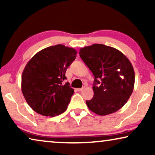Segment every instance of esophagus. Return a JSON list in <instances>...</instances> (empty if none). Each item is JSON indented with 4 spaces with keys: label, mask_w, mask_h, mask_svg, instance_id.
Returning a JSON list of instances; mask_svg holds the SVG:
<instances>
[{
    "label": "esophagus",
    "mask_w": 155,
    "mask_h": 155,
    "mask_svg": "<svg viewBox=\"0 0 155 155\" xmlns=\"http://www.w3.org/2000/svg\"><path fill=\"white\" fill-rule=\"evenodd\" d=\"M84 89V87H82V88H78V89H77V91L78 92H81V91H82Z\"/></svg>",
    "instance_id": "esophagus-1"
}]
</instances>
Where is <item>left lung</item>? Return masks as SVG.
<instances>
[{"label": "left lung", "mask_w": 155, "mask_h": 155, "mask_svg": "<svg viewBox=\"0 0 155 155\" xmlns=\"http://www.w3.org/2000/svg\"><path fill=\"white\" fill-rule=\"evenodd\" d=\"M80 56L94 76L89 109L106 116L124 107L132 94L135 72L128 58L115 48L94 44L80 49Z\"/></svg>", "instance_id": "obj_1"}]
</instances>
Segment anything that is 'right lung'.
<instances>
[{"label":"right lung","mask_w":155,"mask_h":155,"mask_svg":"<svg viewBox=\"0 0 155 155\" xmlns=\"http://www.w3.org/2000/svg\"><path fill=\"white\" fill-rule=\"evenodd\" d=\"M76 54L74 48L57 44L40 51L27 63L21 88L34 111L45 116H56L67 109L74 90L69 82L63 81Z\"/></svg>","instance_id":"right-lung-1"}]
</instances>
